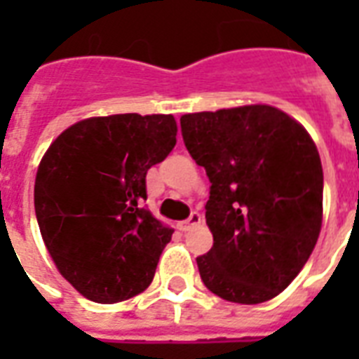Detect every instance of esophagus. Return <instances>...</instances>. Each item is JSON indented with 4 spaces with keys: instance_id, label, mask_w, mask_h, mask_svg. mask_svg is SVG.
<instances>
[{
    "instance_id": "34e87169",
    "label": "esophagus",
    "mask_w": 359,
    "mask_h": 359,
    "mask_svg": "<svg viewBox=\"0 0 359 359\" xmlns=\"http://www.w3.org/2000/svg\"><path fill=\"white\" fill-rule=\"evenodd\" d=\"M199 224H201V214H199V212H191L190 218L184 219V222H180V224L177 225V227H179V229L182 231V233H186V231L194 229V227H197V225H199Z\"/></svg>"
}]
</instances>
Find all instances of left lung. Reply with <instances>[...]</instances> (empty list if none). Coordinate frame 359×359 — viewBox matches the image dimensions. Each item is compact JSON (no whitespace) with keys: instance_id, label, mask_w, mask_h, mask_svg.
Wrapping results in <instances>:
<instances>
[{"instance_id":"obj_1","label":"left lung","mask_w":359,"mask_h":359,"mask_svg":"<svg viewBox=\"0 0 359 359\" xmlns=\"http://www.w3.org/2000/svg\"><path fill=\"white\" fill-rule=\"evenodd\" d=\"M182 140L210 180L214 244L205 287L235 304L272 300L300 273L323 225V165L298 121L266 104L186 114Z\"/></svg>"}]
</instances>
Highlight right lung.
<instances>
[{"mask_svg":"<svg viewBox=\"0 0 359 359\" xmlns=\"http://www.w3.org/2000/svg\"><path fill=\"white\" fill-rule=\"evenodd\" d=\"M177 143L173 115L91 117L57 135L35 179V214L67 281L97 304L151 285L173 229L141 203L147 171Z\"/></svg>","mask_w":359,"mask_h":359,"instance_id":"1","label":"right lung"}]
</instances>
